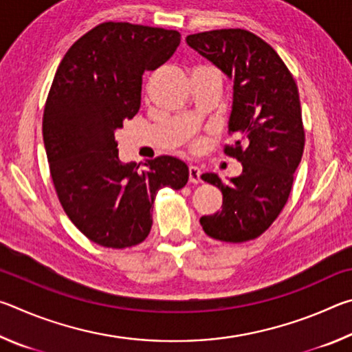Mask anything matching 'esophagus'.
I'll use <instances>...</instances> for the list:
<instances>
[{"mask_svg":"<svg viewBox=\"0 0 352 352\" xmlns=\"http://www.w3.org/2000/svg\"><path fill=\"white\" fill-rule=\"evenodd\" d=\"M189 182L200 183L201 182V170L197 166H189Z\"/></svg>","mask_w":352,"mask_h":352,"instance_id":"34e87169","label":"esophagus"}]
</instances>
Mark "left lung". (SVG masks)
Segmentation results:
<instances>
[{
	"label": "left lung",
	"mask_w": 352,
	"mask_h": 352,
	"mask_svg": "<svg viewBox=\"0 0 352 352\" xmlns=\"http://www.w3.org/2000/svg\"><path fill=\"white\" fill-rule=\"evenodd\" d=\"M186 43L233 79L228 132L237 141L223 152L242 163V174L228 184L212 172L201 175L222 190L223 201L200 225L222 242L256 239L287 204L305 151L298 87L276 51L245 29L192 34Z\"/></svg>",
	"instance_id": "1"
}]
</instances>
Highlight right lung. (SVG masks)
<instances>
[{"label":"right lung","mask_w":352,"mask_h":352,"mask_svg":"<svg viewBox=\"0 0 352 352\" xmlns=\"http://www.w3.org/2000/svg\"><path fill=\"white\" fill-rule=\"evenodd\" d=\"M180 38L163 28L100 23L57 68L43 113L47 163L63 211L98 245H138L151 233L158 190L188 183L182 160L163 155L141 170L121 163L115 140L140 110L142 74L168 62Z\"/></svg>","instance_id":"1"}]
</instances>
